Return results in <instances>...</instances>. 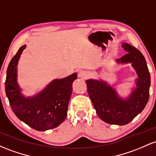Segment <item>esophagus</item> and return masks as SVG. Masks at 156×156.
Returning a JSON list of instances; mask_svg holds the SVG:
<instances>
[{
	"instance_id": "1",
	"label": "esophagus",
	"mask_w": 156,
	"mask_h": 156,
	"mask_svg": "<svg viewBox=\"0 0 156 156\" xmlns=\"http://www.w3.org/2000/svg\"><path fill=\"white\" fill-rule=\"evenodd\" d=\"M78 76L79 77V78H83V79H85V78H87V77H88V73L86 71H83V70H81V71L78 73Z\"/></svg>"
}]
</instances>
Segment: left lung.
<instances>
[{
	"label": "left lung",
	"mask_w": 156,
	"mask_h": 156,
	"mask_svg": "<svg viewBox=\"0 0 156 156\" xmlns=\"http://www.w3.org/2000/svg\"><path fill=\"white\" fill-rule=\"evenodd\" d=\"M122 47L128 53L118 63H131L138 78L136 88L126 99L120 98L117 92L106 82L97 80H87V92L92 100L98 115L106 123L125 125L133 121L144 109L150 97V75L146 60L136 47L124 43Z\"/></svg>",
	"instance_id": "obj_1"
}]
</instances>
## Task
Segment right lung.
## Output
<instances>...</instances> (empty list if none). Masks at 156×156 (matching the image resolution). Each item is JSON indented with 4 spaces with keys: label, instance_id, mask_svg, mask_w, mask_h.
Masks as SVG:
<instances>
[{
    "label": "right lung",
    "instance_id": "add662e5",
    "mask_svg": "<svg viewBox=\"0 0 156 156\" xmlns=\"http://www.w3.org/2000/svg\"><path fill=\"white\" fill-rule=\"evenodd\" d=\"M25 48L23 45L18 49L8 66L5 81L6 96L13 112L20 121L38 131L53 129L61 124L67 115L72 86L77 74L54 80L40 93L25 98L17 82V65Z\"/></svg>",
    "mask_w": 156,
    "mask_h": 156
}]
</instances>
